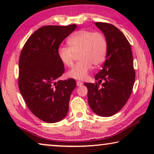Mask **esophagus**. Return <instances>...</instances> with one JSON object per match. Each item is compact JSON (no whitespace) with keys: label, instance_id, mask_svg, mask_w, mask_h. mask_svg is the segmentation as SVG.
Segmentation results:
<instances>
[{"label":"esophagus","instance_id":"obj_1","mask_svg":"<svg viewBox=\"0 0 154 154\" xmlns=\"http://www.w3.org/2000/svg\"><path fill=\"white\" fill-rule=\"evenodd\" d=\"M76 85H77V86H81L82 85V82L81 81H77Z\"/></svg>","mask_w":154,"mask_h":154}]
</instances>
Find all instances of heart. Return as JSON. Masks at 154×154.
Returning <instances> with one entry per match:
<instances>
[{"mask_svg":"<svg viewBox=\"0 0 154 154\" xmlns=\"http://www.w3.org/2000/svg\"><path fill=\"white\" fill-rule=\"evenodd\" d=\"M68 44L69 46H60L58 56L64 65L71 67L77 55H79L81 61L67 73L68 76L73 79H87L93 65L99 66L106 60L108 42L103 33L88 30H79L69 38Z\"/></svg>","mask_w":154,"mask_h":154,"instance_id":"obj_1","label":"heart"}]
</instances>
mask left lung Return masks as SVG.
Wrapping results in <instances>:
<instances>
[{
    "label": "left lung",
    "mask_w": 154,
    "mask_h": 154,
    "mask_svg": "<svg viewBox=\"0 0 154 154\" xmlns=\"http://www.w3.org/2000/svg\"><path fill=\"white\" fill-rule=\"evenodd\" d=\"M108 42V52L102 69L95 75L98 82L84 83L88 88V103L92 111L110 117L125 106L135 79L132 50L128 39L112 24L96 22ZM101 82L102 87L99 85Z\"/></svg>",
    "instance_id": "obj_1"
}]
</instances>
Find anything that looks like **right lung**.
<instances>
[{
	"mask_svg": "<svg viewBox=\"0 0 154 154\" xmlns=\"http://www.w3.org/2000/svg\"><path fill=\"white\" fill-rule=\"evenodd\" d=\"M75 28V24L42 26L30 35L20 54V92L33 115L47 123L64 119L76 86L73 79L58 81L64 72L59 46Z\"/></svg>",
	"mask_w": 154,
	"mask_h": 154,
	"instance_id": "add662e5",
	"label": "right lung"
}]
</instances>
